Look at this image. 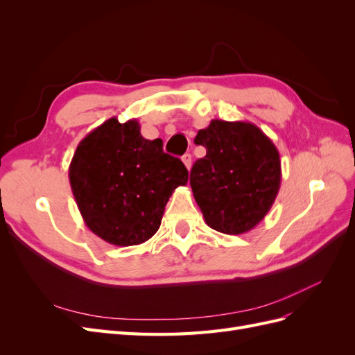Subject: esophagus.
Here are the masks:
<instances>
[{"label": "esophagus", "mask_w": 355, "mask_h": 355, "mask_svg": "<svg viewBox=\"0 0 355 355\" xmlns=\"http://www.w3.org/2000/svg\"><path fill=\"white\" fill-rule=\"evenodd\" d=\"M182 161H184V164H185V166H187V168L189 170V168H191V161H192L191 154H185L184 157H182Z\"/></svg>", "instance_id": "1"}]
</instances>
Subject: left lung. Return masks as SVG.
Returning <instances> with one entry per match:
<instances>
[{
    "label": "left lung",
    "instance_id": "obj_1",
    "mask_svg": "<svg viewBox=\"0 0 355 355\" xmlns=\"http://www.w3.org/2000/svg\"><path fill=\"white\" fill-rule=\"evenodd\" d=\"M194 142L206 148L189 184L210 228L240 235L271 210L282 185L278 149L259 127L245 121L211 120Z\"/></svg>",
    "mask_w": 355,
    "mask_h": 355
}]
</instances>
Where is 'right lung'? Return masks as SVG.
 Returning <instances> with one entry per match:
<instances>
[{
    "instance_id": "right-lung-1",
    "label": "right lung",
    "mask_w": 355,
    "mask_h": 355,
    "mask_svg": "<svg viewBox=\"0 0 355 355\" xmlns=\"http://www.w3.org/2000/svg\"><path fill=\"white\" fill-rule=\"evenodd\" d=\"M69 184L87 228L114 245L145 243L158 231L166 204L188 184L179 158L148 141L137 120H106L78 144Z\"/></svg>"
}]
</instances>
